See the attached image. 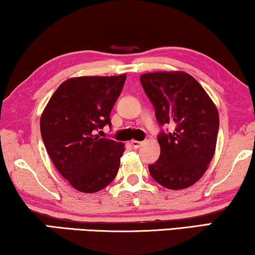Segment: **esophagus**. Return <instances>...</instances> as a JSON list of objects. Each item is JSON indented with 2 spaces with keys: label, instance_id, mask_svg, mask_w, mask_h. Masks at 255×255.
I'll use <instances>...</instances> for the list:
<instances>
[{
  "label": "esophagus",
  "instance_id": "esophagus-1",
  "mask_svg": "<svg viewBox=\"0 0 255 255\" xmlns=\"http://www.w3.org/2000/svg\"><path fill=\"white\" fill-rule=\"evenodd\" d=\"M131 144H132V146H133L134 148H139V147H140V145H141V141H138V140H132V141H131Z\"/></svg>",
  "mask_w": 255,
  "mask_h": 255
}]
</instances>
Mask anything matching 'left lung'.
Listing matches in <instances>:
<instances>
[{
    "label": "left lung",
    "instance_id": "1",
    "mask_svg": "<svg viewBox=\"0 0 255 255\" xmlns=\"http://www.w3.org/2000/svg\"><path fill=\"white\" fill-rule=\"evenodd\" d=\"M160 125L173 132L158 135L160 156L148 165L153 179L173 190L193 186L214 158L219 128L218 110L200 83L188 73L155 72L140 76Z\"/></svg>",
    "mask_w": 255,
    "mask_h": 255
}]
</instances>
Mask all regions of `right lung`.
Listing matches in <instances>:
<instances>
[{"label":"right lung","mask_w":255,"mask_h":255,"mask_svg":"<svg viewBox=\"0 0 255 255\" xmlns=\"http://www.w3.org/2000/svg\"><path fill=\"white\" fill-rule=\"evenodd\" d=\"M125 80L127 74L66 80L41 114V138L52 162L81 193L106 188L120 169L124 144L100 134L111 127L110 113Z\"/></svg>","instance_id":"1"}]
</instances>
